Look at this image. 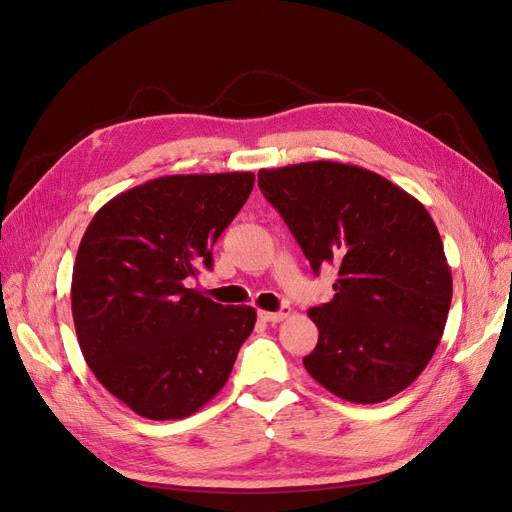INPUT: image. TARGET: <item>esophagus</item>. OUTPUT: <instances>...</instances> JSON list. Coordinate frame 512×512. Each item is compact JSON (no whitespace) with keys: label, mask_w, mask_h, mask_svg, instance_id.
Instances as JSON below:
<instances>
[{"label":"esophagus","mask_w":512,"mask_h":512,"mask_svg":"<svg viewBox=\"0 0 512 512\" xmlns=\"http://www.w3.org/2000/svg\"><path fill=\"white\" fill-rule=\"evenodd\" d=\"M288 316H291V307H288V305H284L280 311H265V309H259V318H261L263 322L276 324V322L286 320Z\"/></svg>","instance_id":"esophagus-1"}]
</instances>
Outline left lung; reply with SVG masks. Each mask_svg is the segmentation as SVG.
I'll use <instances>...</instances> for the list:
<instances>
[{
  "label": "left lung",
  "mask_w": 512,
  "mask_h": 512,
  "mask_svg": "<svg viewBox=\"0 0 512 512\" xmlns=\"http://www.w3.org/2000/svg\"><path fill=\"white\" fill-rule=\"evenodd\" d=\"M263 196L335 297L307 316L320 330L305 370L341 399L379 404L427 368L446 328L452 274L429 211L383 175L311 161L259 171Z\"/></svg>",
  "instance_id": "1"
}]
</instances>
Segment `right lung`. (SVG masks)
<instances>
[{"label":"right lung","mask_w":512,"mask_h":512,"mask_svg":"<svg viewBox=\"0 0 512 512\" xmlns=\"http://www.w3.org/2000/svg\"><path fill=\"white\" fill-rule=\"evenodd\" d=\"M255 184V173L165 175L92 217L73 268L77 341L96 379L136 414L177 420L226 385L257 314L215 303L186 280Z\"/></svg>","instance_id":"1"}]
</instances>
